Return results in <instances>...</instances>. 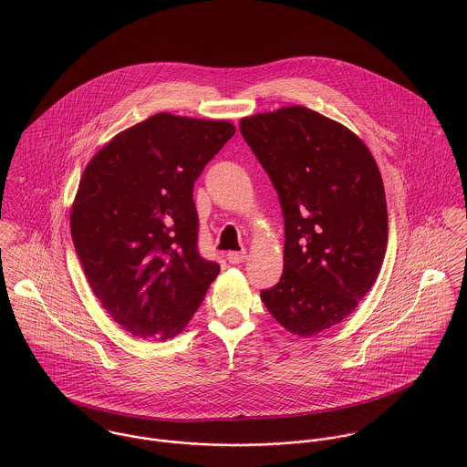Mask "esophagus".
Masks as SVG:
<instances>
[{
	"label": "esophagus",
	"mask_w": 467,
	"mask_h": 467,
	"mask_svg": "<svg viewBox=\"0 0 467 467\" xmlns=\"http://www.w3.org/2000/svg\"><path fill=\"white\" fill-rule=\"evenodd\" d=\"M246 257H248L246 252H228L226 254V259L230 265H241L246 261Z\"/></svg>",
	"instance_id": "esophagus-1"
}]
</instances>
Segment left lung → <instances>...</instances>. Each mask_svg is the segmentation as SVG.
Listing matches in <instances>:
<instances>
[{
	"mask_svg": "<svg viewBox=\"0 0 467 467\" xmlns=\"http://www.w3.org/2000/svg\"><path fill=\"white\" fill-rule=\"evenodd\" d=\"M239 126L284 213V273L261 298L285 331L322 333L358 307L385 259L389 213L378 163L359 136L304 106Z\"/></svg>",
	"mask_w": 467,
	"mask_h": 467,
	"instance_id": "1",
	"label": "left lung"
}]
</instances>
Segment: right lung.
Listing matches in <instances>:
<instances>
[{
	"label": "right lung",
	"mask_w": 467,
	"mask_h": 467,
	"mask_svg": "<svg viewBox=\"0 0 467 467\" xmlns=\"http://www.w3.org/2000/svg\"><path fill=\"white\" fill-rule=\"evenodd\" d=\"M235 134L228 120L158 113L88 163L69 212L84 275L128 333H182L219 273L198 252L194 182Z\"/></svg>",
	"instance_id": "1"
}]
</instances>
